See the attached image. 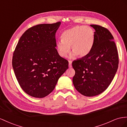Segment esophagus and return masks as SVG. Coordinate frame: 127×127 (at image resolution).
I'll return each mask as SVG.
<instances>
[{
  "label": "esophagus",
  "instance_id": "34e87169",
  "mask_svg": "<svg viewBox=\"0 0 127 127\" xmlns=\"http://www.w3.org/2000/svg\"><path fill=\"white\" fill-rule=\"evenodd\" d=\"M71 64H72V61H69V67H71L72 66H71Z\"/></svg>",
  "mask_w": 127,
  "mask_h": 127
}]
</instances>
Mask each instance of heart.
I'll use <instances>...</instances> for the list:
<instances>
[{"mask_svg":"<svg viewBox=\"0 0 127 127\" xmlns=\"http://www.w3.org/2000/svg\"><path fill=\"white\" fill-rule=\"evenodd\" d=\"M61 40L56 44L58 54L61 57L66 58L70 52V58L76 56L84 57L91 51L94 42V33L90 27L78 26L64 30L61 35Z\"/></svg>","mask_w":127,"mask_h":127,"instance_id":"b5f03b06","label":"heart"}]
</instances>
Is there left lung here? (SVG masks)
Returning a JSON list of instances; mask_svg holds the SVG:
<instances>
[{"label":"left lung","instance_id":"1","mask_svg":"<svg viewBox=\"0 0 127 127\" xmlns=\"http://www.w3.org/2000/svg\"><path fill=\"white\" fill-rule=\"evenodd\" d=\"M90 26L95 30L92 49L87 56L72 63L75 71L73 84L87 97L100 94L108 87L119 65L117 48L110 32L100 26Z\"/></svg>","mask_w":127,"mask_h":127}]
</instances>
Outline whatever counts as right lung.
<instances>
[{
	"mask_svg": "<svg viewBox=\"0 0 127 127\" xmlns=\"http://www.w3.org/2000/svg\"><path fill=\"white\" fill-rule=\"evenodd\" d=\"M60 24L31 27L20 37L14 51L12 66L16 79L30 96H47L68 68V61L59 56L56 49V33Z\"/></svg>",
	"mask_w": 127,
	"mask_h": 127,
	"instance_id": "add662e5",
	"label": "right lung"
}]
</instances>
